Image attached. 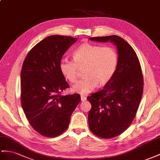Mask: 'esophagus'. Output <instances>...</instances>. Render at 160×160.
I'll return each mask as SVG.
<instances>
[{"mask_svg":"<svg viewBox=\"0 0 160 160\" xmlns=\"http://www.w3.org/2000/svg\"><path fill=\"white\" fill-rule=\"evenodd\" d=\"M81 101H87V97H86L84 96V95H82V96H81Z\"/></svg>","mask_w":160,"mask_h":160,"instance_id":"obj_1","label":"esophagus"}]
</instances>
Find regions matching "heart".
I'll use <instances>...</instances> for the list:
<instances>
[{"label":"heart","instance_id":"obj_1","mask_svg":"<svg viewBox=\"0 0 160 160\" xmlns=\"http://www.w3.org/2000/svg\"><path fill=\"white\" fill-rule=\"evenodd\" d=\"M72 60L63 59L60 69L71 82H76L79 69H83L81 80L72 87V91L81 95L92 92L97 86H103L112 79L118 62V53L112 47L84 43L73 52Z\"/></svg>","mask_w":160,"mask_h":160}]
</instances>
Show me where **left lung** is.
Listing matches in <instances>:
<instances>
[{
	"label": "left lung",
	"mask_w": 160,
	"mask_h": 160,
	"mask_svg": "<svg viewBox=\"0 0 160 160\" xmlns=\"http://www.w3.org/2000/svg\"><path fill=\"white\" fill-rule=\"evenodd\" d=\"M90 39L110 41L118 49V62L112 79L103 89L87 97L92 105L88 116L90 130L100 138H112L124 132L136 116L143 92L142 69L132 47L120 36Z\"/></svg>",
	"instance_id": "8db88e82"
}]
</instances>
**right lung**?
<instances>
[{
  "instance_id": "obj_1",
  "label": "right lung",
  "mask_w": 160,
  "mask_h": 160,
  "mask_svg": "<svg viewBox=\"0 0 160 160\" xmlns=\"http://www.w3.org/2000/svg\"><path fill=\"white\" fill-rule=\"evenodd\" d=\"M77 40L53 35L32 48L24 59L21 72V103L24 113L36 132L55 137L68 128L80 95H61L69 84L60 69L61 58Z\"/></svg>"
}]
</instances>
